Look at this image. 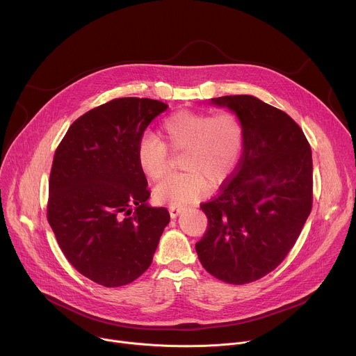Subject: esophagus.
Wrapping results in <instances>:
<instances>
[{
  "label": "esophagus",
  "mask_w": 356,
  "mask_h": 356,
  "mask_svg": "<svg viewBox=\"0 0 356 356\" xmlns=\"http://www.w3.org/2000/svg\"><path fill=\"white\" fill-rule=\"evenodd\" d=\"M181 211H183L181 207H170V209H169V213H170V217H172V218H176Z\"/></svg>",
  "instance_id": "1"
}]
</instances>
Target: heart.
<instances>
[{
  "mask_svg": "<svg viewBox=\"0 0 356 356\" xmlns=\"http://www.w3.org/2000/svg\"><path fill=\"white\" fill-rule=\"evenodd\" d=\"M243 127L229 113L179 111L162 122V138L173 150H186L184 173L170 175L152 191L159 204L181 207L198 200L211 186H220L235 172L243 150ZM155 136L145 135L136 147L142 173L161 179L168 169V149Z\"/></svg>",
  "mask_w": 356,
  "mask_h": 356,
  "instance_id": "b5f03b06",
  "label": "heart"
}]
</instances>
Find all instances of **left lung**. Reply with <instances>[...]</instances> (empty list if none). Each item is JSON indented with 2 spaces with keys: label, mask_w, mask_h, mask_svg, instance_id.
Masks as SVG:
<instances>
[{
  "label": "left lung",
  "mask_w": 356,
  "mask_h": 356,
  "mask_svg": "<svg viewBox=\"0 0 356 356\" xmlns=\"http://www.w3.org/2000/svg\"><path fill=\"white\" fill-rule=\"evenodd\" d=\"M210 101L241 121L243 152L218 197L200 206L209 227L195 250L214 277L245 284L283 262L310 216L312 147L286 113L257 97L241 94Z\"/></svg>",
  "instance_id": "left-lung-1"
}]
</instances>
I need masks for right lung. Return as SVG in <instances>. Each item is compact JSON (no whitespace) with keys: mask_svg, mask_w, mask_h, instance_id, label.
Instances as JSON below:
<instances>
[{"mask_svg":"<svg viewBox=\"0 0 356 356\" xmlns=\"http://www.w3.org/2000/svg\"><path fill=\"white\" fill-rule=\"evenodd\" d=\"M168 104L115 98L77 118L56 149L49 180L47 221L67 261L90 280L118 287L152 264L170 221L152 207L136 147Z\"/></svg>","mask_w":356,"mask_h":356,"instance_id":"add662e5","label":"right lung"}]
</instances>
